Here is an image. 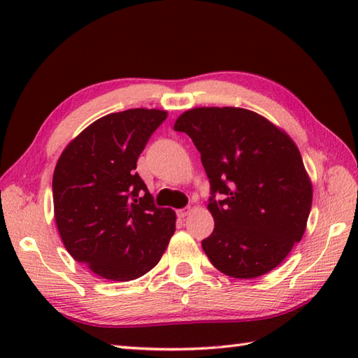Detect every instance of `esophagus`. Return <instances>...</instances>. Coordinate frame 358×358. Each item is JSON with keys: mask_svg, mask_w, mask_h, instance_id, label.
Wrapping results in <instances>:
<instances>
[{"mask_svg": "<svg viewBox=\"0 0 358 358\" xmlns=\"http://www.w3.org/2000/svg\"><path fill=\"white\" fill-rule=\"evenodd\" d=\"M187 214H189V209H178L177 210L178 218H185V217H187Z\"/></svg>", "mask_w": 358, "mask_h": 358, "instance_id": "1", "label": "esophagus"}]
</instances>
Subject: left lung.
Instances as JSON below:
<instances>
[{"label": "left lung", "mask_w": 358, "mask_h": 358, "mask_svg": "<svg viewBox=\"0 0 358 358\" xmlns=\"http://www.w3.org/2000/svg\"><path fill=\"white\" fill-rule=\"evenodd\" d=\"M173 129L191 136L210 183L215 227L201 241L210 263L234 278L277 268L301 240L313 204V185L291 136L241 108L186 110Z\"/></svg>", "instance_id": "1"}]
</instances>
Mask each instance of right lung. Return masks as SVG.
Listing matches in <instances>:
<instances>
[{
  "label": "right lung",
  "instance_id": "obj_1",
  "mask_svg": "<svg viewBox=\"0 0 358 358\" xmlns=\"http://www.w3.org/2000/svg\"><path fill=\"white\" fill-rule=\"evenodd\" d=\"M166 110L129 109L87 126L53 172V212L75 260L112 281L135 280L159 262L175 232V212L157 208L136 169Z\"/></svg>",
  "mask_w": 358,
  "mask_h": 358
}]
</instances>
